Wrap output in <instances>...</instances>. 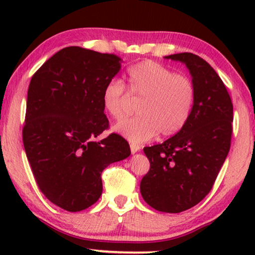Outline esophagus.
Returning <instances> with one entry per match:
<instances>
[{"label": "esophagus", "instance_id": "obj_1", "mask_svg": "<svg viewBox=\"0 0 255 255\" xmlns=\"http://www.w3.org/2000/svg\"><path fill=\"white\" fill-rule=\"evenodd\" d=\"M130 148H131V152L132 153H137V152H139L140 151V146L139 145H135V144H131L130 145Z\"/></svg>", "mask_w": 255, "mask_h": 255}]
</instances>
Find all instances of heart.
I'll use <instances>...</instances> for the list:
<instances>
[{"label":"heart","mask_w":255,"mask_h":255,"mask_svg":"<svg viewBox=\"0 0 255 255\" xmlns=\"http://www.w3.org/2000/svg\"><path fill=\"white\" fill-rule=\"evenodd\" d=\"M127 80L125 87L122 80L111 79L102 90L104 110L115 121H122L128 114L130 96L132 100L140 101L138 116L115 127L118 133L132 142H142L158 133L169 137L182 130L193 111L196 95L189 76L146 60L128 69Z\"/></svg>","instance_id":"obj_1"}]
</instances>
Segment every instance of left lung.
<instances>
[{"mask_svg": "<svg viewBox=\"0 0 255 255\" xmlns=\"http://www.w3.org/2000/svg\"><path fill=\"white\" fill-rule=\"evenodd\" d=\"M189 69L196 90L187 124L162 144L144 147L148 173L140 193L158 211L177 214L200 203L210 193L231 146L233 106L217 73L196 54L177 53Z\"/></svg>", "mask_w": 255, "mask_h": 255, "instance_id": "1", "label": "left lung"}]
</instances>
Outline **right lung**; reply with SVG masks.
<instances>
[{
	"instance_id": "right-lung-1",
	"label": "right lung",
	"mask_w": 255,
	"mask_h": 255,
	"mask_svg": "<svg viewBox=\"0 0 255 255\" xmlns=\"http://www.w3.org/2000/svg\"><path fill=\"white\" fill-rule=\"evenodd\" d=\"M123 60L79 46L65 47L34 73L27 90L23 145L41 193L64 210L89 208L102 194V172L131 154L109 128L102 90Z\"/></svg>"
}]
</instances>
